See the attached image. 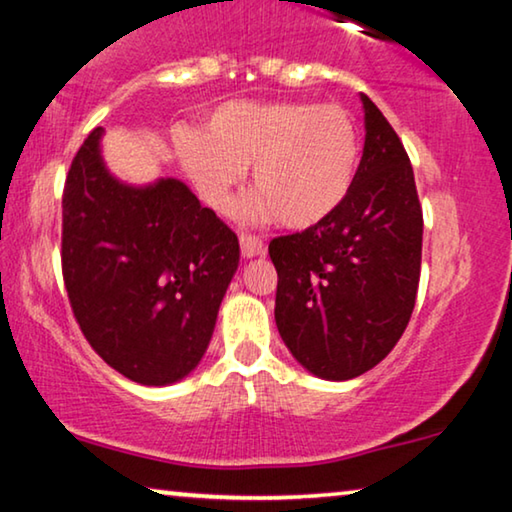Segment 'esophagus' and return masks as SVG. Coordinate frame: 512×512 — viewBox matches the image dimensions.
<instances>
[{
    "mask_svg": "<svg viewBox=\"0 0 512 512\" xmlns=\"http://www.w3.org/2000/svg\"><path fill=\"white\" fill-rule=\"evenodd\" d=\"M239 243H241V255L243 257H257V255H264L266 253L264 241L259 239V236H255V234H241L239 236Z\"/></svg>",
    "mask_w": 512,
    "mask_h": 512,
    "instance_id": "1",
    "label": "esophagus"
}]
</instances>
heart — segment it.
I'll return each instance as SVG.
<instances>
[{"label": "heart", "mask_w": 512, "mask_h": 512, "mask_svg": "<svg viewBox=\"0 0 512 512\" xmlns=\"http://www.w3.org/2000/svg\"><path fill=\"white\" fill-rule=\"evenodd\" d=\"M181 163L207 202L232 207L243 170L253 165L257 197L250 213L276 216L305 230L331 218L352 193L361 163V133L335 103L230 101L181 135Z\"/></svg>", "instance_id": "b5f03b06"}]
</instances>
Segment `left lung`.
I'll list each match as a JSON object with an SVG mask.
<instances>
[{
    "instance_id": "left-lung-1",
    "label": "left lung",
    "mask_w": 512,
    "mask_h": 512,
    "mask_svg": "<svg viewBox=\"0 0 512 512\" xmlns=\"http://www.w3.org/2000/svg\"><path fill=\"white\" fill-rule=\"evenodd\" d=\"M365 147L347 202L269 243L280 338L315 377L375 368L409 324L421 278L423 211L398 133L368 96Z\"/></svg>"
}]
</instances>
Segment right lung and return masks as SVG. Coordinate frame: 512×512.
I'll return each instance as SVG.
<instances>
[{
	"instance_id": "right-lung-1",
	"label": "right lung",
	"mask_w": 512,
	"mask_h": 512,
	"mask_svg": "<svg viewBox=\"0 0 512 512\" xmlns=\"http://www.w3.org/2000/svg\"><path fill=\"white\" fill-rule=\"evenodd\" d=\"M101 135L94 128L78 149L61 197L68 301L110 368L144 386L174 384L207 352L239 239L179 179H114Z\"/></svg>"
}]
</instances>
